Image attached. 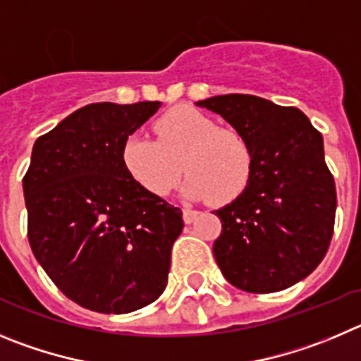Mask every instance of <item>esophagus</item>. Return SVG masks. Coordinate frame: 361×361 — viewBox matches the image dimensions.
Instances as JSON below:
<instances>
[{"mask_svg": "<svg viewBox=\"0 0 361 361\" xmlns=\"http://www.w3.org/2000/svg\"><path fill=\"white\" fill-rule=\"evenodd\" d=\"M197 210H192V209H183V221L187 223V225H190L194 219L197 217Z\"/></svg>", "mask_w": 361, "mask_h": 361, "instance_id": "1", "label": "esophagus"}]
</instances>
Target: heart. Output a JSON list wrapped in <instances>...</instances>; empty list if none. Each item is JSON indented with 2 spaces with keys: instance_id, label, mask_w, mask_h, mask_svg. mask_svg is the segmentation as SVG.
<instances>
[{
  "instance_id": "1",
  "label": "heart",
  "mask_w": 361,
  "mask_h": 361,
  "mask_svg": "<svg viewBox=\"0 0 361 361\" xmlns=\"http://www.w3.org/2000/svg\"><path fill=\"white\" fill-rule=\"evenodd\" d=\"M157 140L133 133L120 158L129 176L152 196H167L187 173L183 194L214 204L232 203L248 188L253 149L241 131L219 128L214 118L190 106L164 113L154 122Z\"/></svg>"
}]
</instances>
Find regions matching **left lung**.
I'll use <instances>...</instances> for the list:
<instances>
[{
  "instance_id": "left-lung-1",
  "label": "left lung",
  "mask_w": 361,
  "mask_h": 361,
  "mask_svg": "<svg viewBox=\"0 0 361 361\" xmlns=\"http://www.w3.org/2000/svg\"><path fill=\"white\" fill-rule=\"evenodd\" d=\"M197 106L248 138V188L216 210L214 257L226 281L248 293H275L306 279L326 257L334 232L336 187L322 135L300 109L253 95H219Z\"/></svg>"
}]
</instances>
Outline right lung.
I'll use <instances>...</instances> for the list:
<instances>
[{
    "label": "right lung",
    "instance_id": "1",
    "mask_svg": "<svg viewBox=\"0 0 361 361\" xmlns=\"http://www.w3.org/2000/svg\"><path fill=\"white\" fill-rule=\"evenodd\" d=\"M158 108L87 104L32 149L23 178L28 243L54 284L86 310L131 313L167 286L181 210L136 183L120 158Z\"/></svg>",
    "mask_w": 361,
    "mask_h": 361
}]
</instances>
